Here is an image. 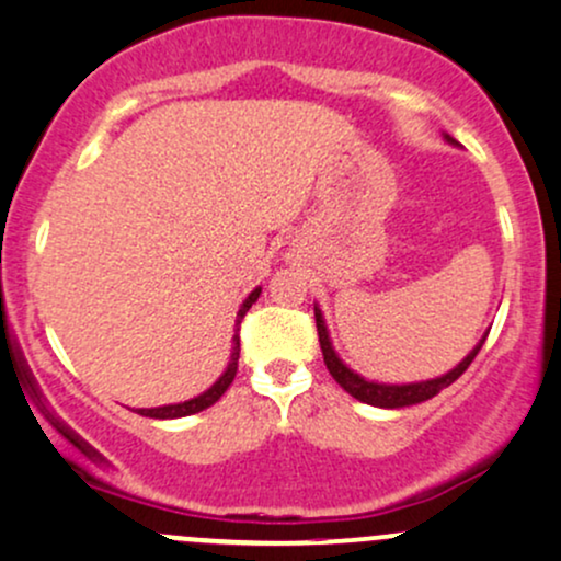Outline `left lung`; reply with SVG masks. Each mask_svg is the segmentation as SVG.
<instances>
[{"label": "left lung", "mask_w": 561, "mask_h": 561, "mask_svg": "<svg viewBox=\"0 0 561 561\" xmlns=\"http://www.w3.org/2000/svg\"><path fill=\"white\" fill-rule=\"evenodd\" d=\"M446 141H451V145H457L449 134H446ZM314 317H317V333H320V346H322V357H325V365L330 370V376H333L335 381H339L341 387L346 389V392L352 394V398H357L359 403H368V405H379V409H403V405H416V403H424V400L435 398V394L440 392V389H446L454 381L459 379V376L468 370V365L473 363L476 355H479V350L483 346V341H486V335L479 341V344L470 350V355L462 359V363L457 365V368H451L449 374L438 376V379H427V381H414V385H379V381H368L363 379V376L355 374L352 368H346L344 363H341V357L335 355L333 344H330V335H328V328H325V320H322V311L314 306Z\"/></svg>", "instance_id": "left-lung-1"}]
</instances>
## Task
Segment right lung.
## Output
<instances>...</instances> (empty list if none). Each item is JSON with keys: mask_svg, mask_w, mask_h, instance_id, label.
I'll use <instances>...</instances> for the list:
<instances>
[{"mask_svg": "<svg viewBox=\"0 0 561 561\" xmlns=\"http://www.w3.org/2000/svg\"><path fill=\"white\" fill-rule=\"evenodd\" d=\"M257 296H261V287H255V290L247 296L244 304H241L239 314H236V333H233V352H231V363H228L226 374L220 376V379L215 381L206 392L198 394V398H191L185 400V403H172V405H158V409H137V414L141 416H150V420H180V416H191V414H198V411L209 409L211 403H217V400L222 398V392H226L228 387H231V381L236 379V370H239V325L241 320H244V314L250 311V306L255 304Z\"/></svg>", "mask_w": 561, "mask_h": 561, "instance_id": "right-lung-1", "label": "right lung"}]
</instances>
